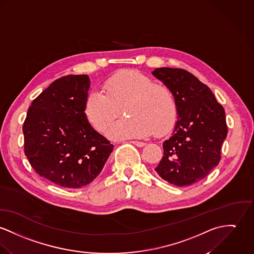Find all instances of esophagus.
I'll return each instance as SVG.
<instances>
[{"instance_id": "obj_1", "label": "esophagus", "mask_w": 254, "mask_h": 254, "mask_svg": "<svg viewBox=\"0 0 254 254\" xmlns=\"http://www.w3.org/2000/svg\"><path fill=\"white\" fill-rule=\"evenodd\" d=\"M130 143H132L133 145H135V146L139 147V148H142V147H144L146 145V143L140 142V141H130Z\"/></svg>"}]
</instances>
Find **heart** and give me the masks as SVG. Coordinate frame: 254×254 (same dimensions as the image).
Here are the masks:
<instances>
[{
  "instance_id": "b5f03b06",
  "label": "heart",
  "mask_w": 254,
  "mask_h": 254,
  "mask_svg": "<svg viewBox=\"0 0 254 254\" xmlns=\"http://www.w3.org/2000/svg\"><path fill=\"white\" fill-rule=\"evenodd\" d=\"M103 92H90L84 103V114L99 132H104L120 115L127 117L116 122L108 131L112 139L140 138L164 133L175 121L177 105L172 91L165 85L135 71L124 70L112 75L102 85Z\"/></svg>"
}]
</instances>
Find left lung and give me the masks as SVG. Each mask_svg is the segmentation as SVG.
<instances>
[{
    "label": "left lung",
    "mask_w": 254,
    "mask_h": 254,
    "mask_svg": "<svg viewBox=\"0 0 254 254\" xmlns=\"http://www.w3.org/2000/svg\"><path fill=\"white\" fill-rule=\"evenodd\" d=\"M152 74L172 91L178 115L155 170L172 185L190 186L219 163L221 145L227 136L224 109L210 88L185 69L159 67Z\"/></svg>",
    "instance_id": "left-lung-1"
}]
</instances>
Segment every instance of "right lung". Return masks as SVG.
<instances>
[{
	"mask_svg": "<svg viewBox=\"0 0 254 254\" xmlns=\"http://www.w3.org/2000/svg\"><path fill=\"white\" fill-rule=\"evenodd\" d=\"M88 75L55 80L28 109L24 151L39 176L68 189L89 185L101 172L114 146L84 114Z\"/></svg>",
	"mask_w": 254,
	"mask_h": 254,
	"instance_id": "1",
	"label": "right lung"
}]
</instances>
